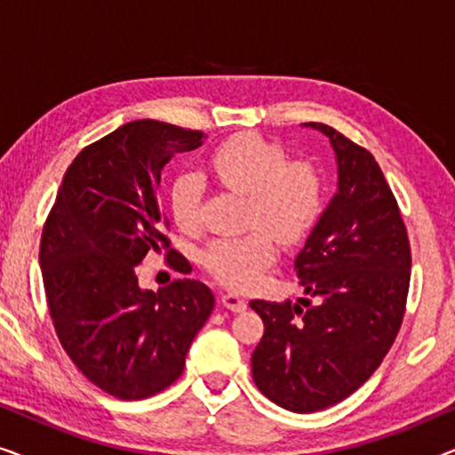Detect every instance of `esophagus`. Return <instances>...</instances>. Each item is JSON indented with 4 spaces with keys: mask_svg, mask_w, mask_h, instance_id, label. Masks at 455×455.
I'll list each match as a JSON object with an SVG mask.
<instances>
[{
    "mask_svg": "<svg viewBox=\"0 0 455 455\" xmlns=\"http://www.w3.org/2000/svg\"><path fill=\"white\" fill-rule=\"evenodd\" d=\"M221 302L223 307L228 310H234V313H242V310H246L248 302L244 298H240L238 294H221Z\"/></svg>",
    "mask_w": 455,
    "mask_h": 455,
    "instance_id": "34e87169",
    "label": "esophagus"
}]
</instances>
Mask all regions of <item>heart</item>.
<instances>
[{
	"instance_id": "heart-1",
	"label": "heart",
	"mask_w": 455,
	"mask_h": 455,
	"mask_svg": "<svg viewBox=\"0 0 455 455\" xmlns=\"http://www.w3.org/2000/svg\"><path fill=\"white\" fill-rule=\"evenodd\" d=\"M285 161L283 148L257 134L235 136L211 155L209 170L223 186L248 195V223L259 226L242 235L215 238L204 248V267L229 288H252L275 260L272 231L283 244H294L321 213V172L308 161ZM203 196L204 184L195 173H184L172 186L173 220L186 232L198 228Z\"/></svg>"
}]
</instances>
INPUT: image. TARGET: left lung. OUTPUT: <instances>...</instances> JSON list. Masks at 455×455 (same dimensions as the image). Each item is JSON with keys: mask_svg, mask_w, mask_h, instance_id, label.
Returning a JSON list of instances; mask_svg holds the SVG:
<instances>
[{"mask_svg": "<svg viewBox=\"0 0 455 455\" xmlns=\"http://www.w3.org/2000/svg\"><path fill=\"white\" fill-rule=\"evenodd\" d=\"M338 190L294 260L307 298L252 300L265 333L252 352L260 394L291 412H316L352 395L383 363L410 285V244L381 167L325 124Z\"/></svg>", "mask_w": 455, "mask_h": 455, "instance_id": "left-lung-1", "label": "left lung"}]
</instances>
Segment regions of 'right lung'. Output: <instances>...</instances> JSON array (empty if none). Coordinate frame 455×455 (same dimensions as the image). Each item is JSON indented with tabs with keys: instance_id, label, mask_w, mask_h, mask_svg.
I'll return each mask as SVG.
<instances>
[{
	"instance_id": "obj_1",
	"label": "right lung",
	"mask_w": 455,
	"mask_h": 455,
	"mask_svg": "<svg viewBox=\"0 0 455 455\" xmlns=\"http://www.w3.org/2000/svg\"><path fill=\"white\" fill-rule=\"evenodd\" d=\"M203 139L165 122L124 124L72 161L43 229L39 260L55 333L78 371L120 400L170 387L213 313L203 282L176 279L153 291L136 275L148 252L170 248L157 198L164 165ZM170 263L192 271L176 251Z\"/></svg>"
}]
</instances>
